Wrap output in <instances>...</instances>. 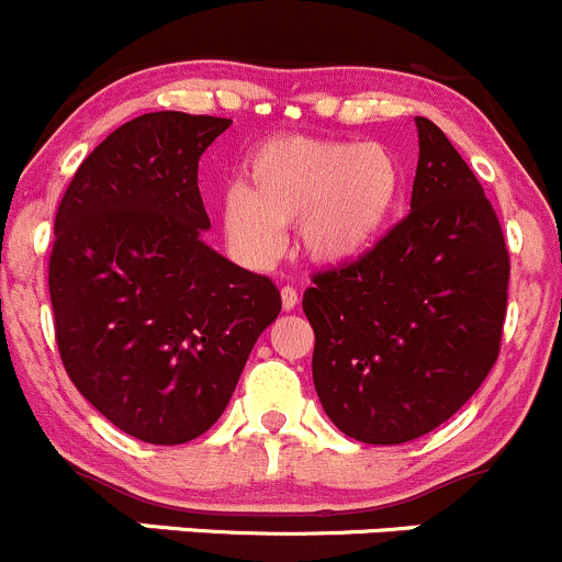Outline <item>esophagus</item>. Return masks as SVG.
<instances>
[{
  "instance_id": "obj_1",
  "label": "esophagus",
  "mask_w": 562,
  "mask_h": 562,
  "mask_svg": "<svg viewBox=\"0 0 562 562\" xmlns=\"http://www.w3.org/2000/svg\"><path fill=\"white\" fill-rule=\"evenodd\" d=\"M296 304H299V291L293 285H285L282 288V307L288 310V313H291V310H296Z\"/></svg>"
}]
</instances>
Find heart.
<instances>
[{"label": "heart", "instance_id": "obj_1", "mask_svg": "<svg viewBox=\"0 0 562 562\" xmlns=\"http://www.w3.org/2000/svg\"><path fill=\"white\" fill-rule=\"evenodd\" d=\"M400 192V162L383 146L293 135L255 155L252 187H228L223 220L249 266L274 263L285 252V225L293 223L313 263L342 266L381 239Z\"/></svg>", "mask_w": 562, "mask_h": 562}]
</instances>
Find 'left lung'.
<instances>
[{
    "mask_svg": "<svg viewBox=\"0 0 562 562\" xmlns=\"http://www.w3.org/2000/svg\"><path fill=\"white\" fill-rule=\"evenodd\" d=\"M411 212L370 252L304 291L313 381L348 438L396 446L432 432L475 394L501 353L508 249L479 179L416 116Z\"/></svg>",
    "mask_w": 562,
    "mask_h": 562,
    "instance_id": "1",
    "label": "left lung"
}]
</instances>
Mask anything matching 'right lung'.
<instances>
[{
  "label": "right lung",
  "mask_w": 562,
  "mask_h": 562,
  "mask_svg": "<svg viewBox=\"0 0 562 562\" xmlns=\"http://www.w3.org/2000/svg\"><path fill=\"white\" fill-rule=\"evenodd\" d=\"M228 127L220 116L144 113L78 166L56 212L48 291L61 364L144 443L206 432L282 310L269 277L201 239L212 223L198 160Z\"/></svg>",
  "instance_id": "right-lung-1"
}]
</instances>
